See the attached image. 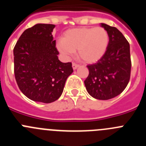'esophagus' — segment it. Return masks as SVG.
Wrapping results in <instances>:
<instances>
[{"instance_id": "1", "label": "esophagus", "mask_w": 146, "mask_h": 146, "mask_svg": "<svg viewBox=\"0 0 146 146\" xmlns=\"http://www.w3.org/2000/svg\"><path fill=\"white\" fill-rule=\"evenodd\" d=\"M79 66H80L79 64H76V63H72V68H73V69H77Z\"/></svg>"}]
</instances>
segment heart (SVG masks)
I'll return each instance as SVG.
<instances>
[{
  "mask_svg": "<svg viewBox=\"0 0 146 146\" xmlns=\"http://www.w3.org/2000/svg\"><path fill=\"white\" fill-rule=\"evenodd\" d=\"M110 37L104 28H80L67 31L58 43L61 53L70 56L77 50V55L86 63H94L102 57L109 44Z\"/></svg>",
  "mask_w": 146,
  "mask_h": 146,
  "instance_id": "1",
  "label": "heart"
}]
</instances>
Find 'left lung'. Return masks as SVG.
Returning a JSON list of instances; mask_svg holds the SVG:
<instances>
[{
    "label": "left lung",
    "instance_id": "obj_1",
    "mask_svg": "<svg viewBox=\"0 0 146 146\" xmlns=\"http://www.w3.org/2000/svg\"><path fill=\"white\" fill-rule=\"evenodd\" d=\"M110 37L106 52L96 63L88 65L89 74L84 81L86 90L95 99L108 100L123 92L131 75L130 47L115 27L102 23Z\"/></svg>",
    "mask_w": 146,
    "mask_h": 146
}]
</instances>
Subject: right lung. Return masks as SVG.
I'll return each mask as SVG.
<instances>
[{"label":"right lung","instance_id":"1","mask_svg":"<svg viewBox=\"0 0 146 146\" xmlns=\"http://www.w3.org/2000/svg\"><path fill=\"white\" fill-rule=\"evenodd\" d=\"M55 25L36 24L26 29L14 48V72L23 94L35 102L51 103L64 91L72 63L58 60L52 32Z\"/></svg>","mask_w":146,"mask_h":146}]
</instances>
